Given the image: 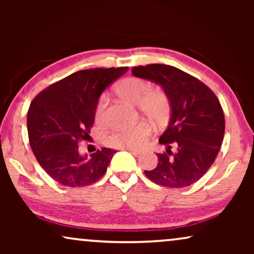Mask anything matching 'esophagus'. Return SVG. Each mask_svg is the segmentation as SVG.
I'll return each instance as SVG.
<instances>
[{"instance_id":"obj_1","label":"esophagus","mask_w":254,"mask_h":254,"mask_svg":"<svg viewBox=\"0 0 254 254\" xmlns=\"http://www.w3.org/2000/svg\"><path fill=\"white\" fill-rule=\"evenodd\" d=\"M123 149H125V150H127V151H129V152H131V154L135 155V156H137V155L141 152L140 150H137V149H135V148H123Z\"/></svg>"}]
</instances>
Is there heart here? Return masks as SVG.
Returning a JSON list of instances; mask_svg holds the SVG:
<instances>
[{
	"instance_id": "1",
	"label": "heart",
	"mask_w": 254,
	"mask_h": 254,
	"mask_svg": "<svg viewBox=\"0 0 254 254\" xmlns=\"http://www.w3.org/2000/svg\"><path fill=\"white\" fill-rule=\"evenodd\" d=\"M150 89V84L143 78L129 77L118 84L116 91L120 98L137 105L144 116L157 125H163L170 114V99L163 90ZM107 98L100 96L95 107V119L97 123L105 120ZM152 131L150 124L142 121L135 126L117 129L109 137L113 147L140 148L147 141Z\"/></svg>"
}]
</instances>
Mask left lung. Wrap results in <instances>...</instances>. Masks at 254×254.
<instances>
[{
    "label": "left lung",
    "instance_id": "left-lung-1",
    "mask_svg": "<svg viewBox=\"0 0 254 254\" xmlns=\"http://www.w3.org/2000/svg\"><path fill=\"white\" fill-rule=\"evenodd\" d=\"M131 72L161 84L171 104L170 124L158 140L166 151L157 154V166L144 171L145 176L170 189L196 183L213 165L223 141L220 100L200 79L172 65H137Z\"/></svg>",
    "mask_w": 254,
    "mask_h": 254
}]
</instances>
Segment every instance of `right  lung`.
<instances>
[{"label":"right lung","instance_id":"obj_1","mask_svg":"<svg viewBox=\"0 0 254 254\" xmlns=\"http://www.w3.org/2000/svg\"><path fill=\"white\" fill-rule=\"evenodd\" d=\"M128 67L79 70L34 97L27 112V133L38 163L64 186L83 187L105 175L117 151L98 149L82 156L78 144L90 137L100 93Z\"/></svg>","mask_w":254,"mask_h":254}]
</instances>
